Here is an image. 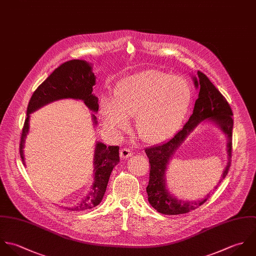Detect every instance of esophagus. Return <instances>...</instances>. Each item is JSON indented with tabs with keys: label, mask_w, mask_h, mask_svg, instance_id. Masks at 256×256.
I'll return each instance as SVG.
<instances>
[{
	"label": "esophagus",
	"mask_w": 256,
	"mask_h": 256,
	"mask_svg": "<svg viewBox=\"0 0 256 256\" xmlns=\"http://www.w3.org/2000/svg\"><path fill=\"white\" fill-rule=\"evenodd\" d=\"M132 150H130V148H122V150H120V156L122 158H124V159L128 158L130 156H132Z\"/></svg>",
	"instance_id": "34e87169"
}]
</instances>
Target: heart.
<instances>
[{
    "label": "heart",
    "instance_id": "heart-1",
    "mask_svg": "<svg viewBox=\"0 0 256 256\" xmlns=\"http://www.w3.org/2000/svg\"><path fill=\"white\" fill-rule=\"evenodd\" d=\"M191 100V88L184 79L146 70L116 85L114 101L102 102V118L118 130L128 128V118H136L138 136L146 142L158 144L176 132Z\"/></svg>",
    "mask_w": 256,
    "mask_h": 256
}]
</instances>
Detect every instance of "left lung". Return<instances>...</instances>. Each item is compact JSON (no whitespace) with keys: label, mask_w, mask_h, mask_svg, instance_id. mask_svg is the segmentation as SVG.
I'll list each match as a JSON object with an SVG mask.
<instances>
[{"label":"left lung","mask_w":256,"mask_h":256,"mask_svg":"<svg viewBox=\"0 0 256 256\" xmlns=\"http://www.w3.org/2000/svg\"><path fill=\"white\" fill-rule=\"evenodd\" d=\"M194 83L197 88L200 89L199 97L195 102L193 114L189 118L188 122L184 124L172 138L166 142L152 146L146 150V154L150 159V182L146 187L148 195V202L154 208L164 214H182L190 210L199 208L206 202L210 198V194L200 201L184 202L179 201L169 195L165 187V170L168 162L176 148L183 142L187 134L202 120H212L222 130L228 138V162L222 173L220 183L222 179L228 173L232 162V110L226 99L220 94V92L214 87L210 79L203 72L198 71V77H194ZM218 187L216 186L214 189Z\"/></svg>","instance_id":"left-lung-1"}]
</instances>
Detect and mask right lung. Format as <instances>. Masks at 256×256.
<instances>
[{
    "instance_id": "obj_1",
    "label": "right lung",
    "mask_w": 256,
    "mask_h": 256,
    "mask_svg": "<svg viewBox=\"0 0 256 256\" xmlns=\"http://www.w3.org/2000/svg\"><path fill=\"white\" fill-rule=\"evenodd\" d=\"M95 75L91 66L84 60L73 59L59 65L52 74L36 88L34 92L28 106L26 118L24 120L20 142V154L24 164V138L28 132L30 114L48 102L60 99H77L82 100L92 110L98 112L99 99L93 94V86L95 85ZM94 122L96 116L93 114ZM118 146H108L102 142H97L95 148L94 171L95 181L89 194L76 206L66 208L69 210H85L100 204L104 195L108 178L114 165L120 161Z\"/></svg>"
}]
</instances>
